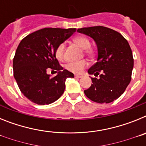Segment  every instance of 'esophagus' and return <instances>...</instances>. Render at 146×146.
I'll list each match as a JSON object with an SVG mask.
<instances>
[{
	"mask_svg": "<svg viewBox=\"0 0 146 146\" xmlns=\"http://www.w3.org/2000/svg\"><path fill=\"white\" fill-rule=\"evenodd\" d=\"M74 77H75V78H81L82 76V75H78V74H75V75H74Z\"/></svg>",
	"mask_w": 146,
	"mask_h": 146,
	"instance_id": "esophagus-1",
	"label": "esophagus"
}]
</instances>
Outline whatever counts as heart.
I'll return each instance as SVG.
<instances>
[{
	"label": "heart",
	"mask_w": 146,
	"mask_h": 146,
	"mask_svg": "<svg viewBox=\"0 0 146 146\" xmlns=\"http://www.w3.org/2000/svg\"><path fill=\"white\" fill-rule=\"evenodd\" d=\"M74 42L78 44L81 48L84 49L85 53L88 55H92L94 54V50L91 47V42L88 37L85 36H79L74 38ZM64 50H65V43H60L55 49V57L58 60H61L64 58ZM88 66V62L86 60H82L80 61H74L69 63L66 66L67 70L75 73L80 74L83 69Z\"/></svg>",
	"instance_id": "1"
}]
</instances>
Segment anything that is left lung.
Returning a JSON list of instances; mask_svg holds the SVG:
<instances>
[{
	"instance_id": "1",
	"label": "left lung",
	"mask_w": 146,
	"mask_h": 146,
	"mask_svg": "<svg viewBox=\"0 0 146 146\" xmlns=\"http://www.w3.org/2000/svg\"><path fill=\"white\" fill-rule=\"evenodd\" d=\"M91 36L98 49L97 62L88 69L92 84L86 96L97 103H110L123 94L131 79L134 66L132 52L127 40L120 33L104 26L77 29Z\"/></svg>"
}]
</instances>
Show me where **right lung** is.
<instances>
[{"label":"right lung","mask_w":146,"mask_h":146,"mask_svg":"<svg viewBox=\"0 0 146 146\" xmlns=\"http://www.w3.org/2000/svg\"><path fill=\"white\" fill-rule=\"evenodd\" d=\"M76 31V28H45L22 39L13 59L14 77L20 91L30 101L40 105L54 102L65 90V82L74 74L59 64L55 49ZM47 68L56 70L52 78Z\"/></svg>","instance_id":"right-lung-1"}]
</instances>
